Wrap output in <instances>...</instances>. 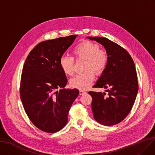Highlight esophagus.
Segmentation results:
<instances>
[{"label": "esophagus", "instance_id": "1", "mask_svg": "<svg viewBox=\"0 0 155 155\" xmlns=\"http://www.w3.org/2000/svg\"><path fill=\"white\" fill-rule=\"evenodd\" d=\"M84 94H86V91H83V90H80L79 91V95H84Z\"/></svg>", "mask_w": 155, "mask_h": 155}]
</instances>
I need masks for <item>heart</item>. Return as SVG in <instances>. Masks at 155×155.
I'll use <instances>...</instances> for the list:
<instances>
[{"mask_svg": "<svg viewBox=\"0 0 155 155\" xmlns=\"http://www.w3.org/2000/svg\"><path fill=\"white\" fill-rule=\"evenodd\" d=\"M74 58L84 59V70L86 71L78 74L71 79L70 84L72 88L81 90H87L94 79V73L101 74L106 69L108 61V55L106 51L100 49L96 42L83 41L72 49ZM60 66L67 75L72 76L74 73V60L72 57L64 56L60 60Z\"/></svg>", "mask_w": 155, "mask_h": 155, "instance_id": "heart-1", "label": "heart"}]
</instances>
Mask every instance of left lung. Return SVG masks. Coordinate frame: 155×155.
Here are the masks:
<instances>
[{
    "mask_svg": "<svg viewBox=\"0 0 155 155\" xmlns=\"http://www.w3.org/2000/svg\"><path fill=\"white\" fill-rule=\"evenodd\" d=\"M106 49L108 61L94 88H104L106 93L89 91L95 120L112 126L124 120L131 110L138 92L137 76L134 61L125 49L106 38L87 37Z\"/></svg>",
    "mask_w": 155,
    "mask_h": 155,
    "instance_id": "8db88e82",
    "label": "left lung"
}]
</instances>
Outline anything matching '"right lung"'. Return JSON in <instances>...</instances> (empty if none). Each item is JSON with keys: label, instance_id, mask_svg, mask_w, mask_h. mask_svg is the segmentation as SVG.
I'll list each match as a JSON object with an SVG mask.
<instances>
[{"label": "right lung", "instance_id": "add662e5", "mask_svg": "<svg viewBox=\"0 0 155 155\" xmlns=\"http://www.w3.org/2000/svg\"><path fill=\"white\" fill-rule=\"evenodd\" d=\"M72 35L40 42L30 52L21 77L20 97L25 113L41 130L54 133L62 129L79 90L64 88L65 74L60 60L77 38ZM61 88L58 92L55 91Z\"/></svg>", "mask_w": 155, "mask_h": 155}]
</instances>
